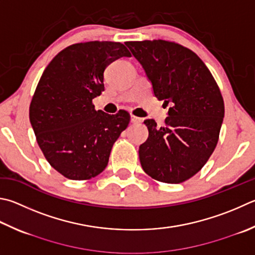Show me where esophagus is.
<instances>
[{
    "label": "esophagus",
    "mask_w": 255,
    "mask_h": 255,
    "mask_svg": "<svg viewBox=\"0 0 255 255\" xmlns=\"http://www.w3.org/2000/svg\"><path fill=\"white\" fill-rule=\"evenodd\" d=\"M141 118H139V117H136V116H133V115H131L130 116V122H131V124H139V123H141Z\"/></svg>",
    "instance_id": "esophagus-1"
}]
</instances>
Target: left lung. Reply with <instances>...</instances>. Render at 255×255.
I'll list each match as a JSON object with an SVG mask.
<instances>
[{"label":"left lung","mask_w":255,"mask_h":255,"mask_svg":"<svg viewBox=\"0 0 255 255\" xmlns=\"http://www.w3.org/2000/svg\"><path fill=\"white\" fill-rule=\"evenodd\" d=\"M145 70L158 100L169 105L165 126L143 122L139 159L158 182L183 183L200 172L219 141L224 101L211 71L192 50L165 40L125 43Z\"/></svg>","instance_id":"left-lung-1"}]
</instances>
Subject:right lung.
Segmentation results:
<instances>
[{
	"label": "right lung",
	"mask_w": 255,
	"mask_h": 255,
	"mask_svg": "<svg viewBox=\"0 0 255 255\" xmlns=\"http://www.w3.org/2000/svg\"><path fill=\"white\" fill-rule=\"evenodd\" d=\"M123 43L69 45L45 68L30 105V123L49 164L64 177L86 180L107 167L113 145L130 122L126 110L108 115L92 99L105 90V69L130 57Z\"/></svg>",
	"instance_id": "obj_1"
}]
</instances>
